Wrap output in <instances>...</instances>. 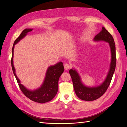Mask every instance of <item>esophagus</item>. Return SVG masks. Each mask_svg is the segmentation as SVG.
Returning <instances> with one entry per match:
<instances>
[{
  "label": "esophagus",
  "mask_w": 127,
  "mask_h": 127,
  "mask_svg": "<svg viewBox=\"0 0 127 127\" xmlns=\"http://www.w3.org/2000/svg\"><path fill=\"white\" fill-rule=\"evenodd\" d=\"M64 69L67 70H68L70 68V66L68 64L66 63L64 64Z\"/></svg>",
  "instance_id": "1"
}]
</instances>
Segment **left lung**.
<instances>
[{
  "label": "left lung",
  "mask_w": 127,
  "mask_h": 127,
  "mask_svg": "<svg viewBox=\"0 0 127 127\" xmlns=\"http://www.w3.org/2000/svg\"><path fill=\"white\" fill-rule=\"evenodd\" d=\"M93 41L94 42L103 41L108 43L110 48L111 62L108 72L103 82L97 86H86L83 83L81 77L75 68L69 70V74L76 95L80 99L86 101L95 100L104 94L110 85L116 66V45L112 36L104 27H102L101 32L94 37Z\"/></svg>",
  "instance_id": "8db88e82"
}]
</instances>
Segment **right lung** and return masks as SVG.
<instances>
[{
  "instance_id": "add662e5",
  "label": "right lung",
  "mask_w": 127,
  "mask_h": 127,
  "mask_svg": "<svg viewBox=\"0 0 127 127\" xmlns=\"http://www.w3.org/2000/svg\"><path fill=\"white\" fill-rule=\"evenodd\" d=\"M32 29H25L15 41L12 48L11 67L18 85L23 94L31 100L37 103H44L52 100L56 95L58 91L59 79L64 71V67L61 61L49 66L46 71L43 83L39 88L35 90H29L21 83V80L16 74V70L14 66V49L15 45L25 37L29 32L32 31Z\"/></svg>"
}]
</instances>
